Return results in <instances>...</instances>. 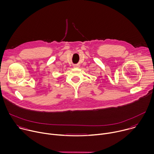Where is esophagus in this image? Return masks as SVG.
I'll return each instance as SVG.
<instances>
[{
	"label": "esophagus",
	"mask_w": 154,
	"mask_h": 154,
	"mask_svg": "<svg viewBox=\"0 0 154 154\" xmlns=\"http://www.w3.org/2000/svg\"><path fill=\"white\" fill-rule=\"evenodd\" d=\"M73 67H74V68H77L79 67V66L78 64H74V65L73 66Z\"/></svg>",
	"instance_id": "obj_1"
}]
</instances>
